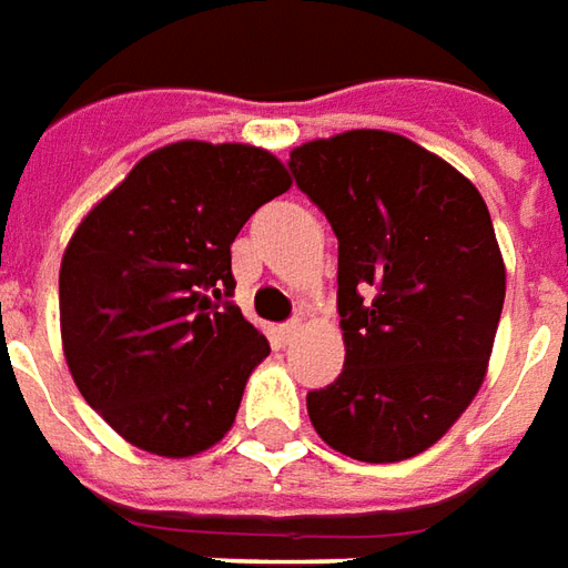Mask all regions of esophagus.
<instances>
[{"mask_svg": "<svg viewBox=\"0 0 568 568\" xmlns=\"http://www.w3.org/2000/svg\"><path fill=\"white\" fill-rule=\"evenodd\" d=\"M300 333H303V324H300V321H287V324H281V327H277L281 342H293Z\"/></svg>", "mask_w": 568, "mask_h": 568, "instance_id": "esophagus-1", "label": "esophagus"}]
</instances>
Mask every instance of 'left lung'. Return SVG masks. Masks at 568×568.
<instances>
[{
  "instance_id": "obj_1",
  "label": "left lung",
  "mask_w": 568,
  "mask_h": 568,
  "mask_svg": "<svg viewBox=\"0 0 568 568\" xmlns=\"http://www.w3.org/2000/svg\"><path fill=\"white\" fill-rule=\"evenodd\" d=\"M287 168L339 241L345 367L308 392V419L357 462L419 456L468 409L493 355L505 263L486 201L388 131L312 140Z\"/></svg>"
}]
</instances>
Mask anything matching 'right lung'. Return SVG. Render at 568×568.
Wrapping results in <instances>:
<instances>
[{
  "label": "right lung",
  "mask_w": 568,
  "mask_h": 568,
  "mask_svg": "<svg viewBox=\"0 0 568 568\" xmlns=\"http://www.w3.org/2000/svg\"><path fill=\"white\" fill-rule=\"evenodd\" d=\"M291 189L272 152L183 140L149 152L60 263V336L82 397L128 444L195 456L232 428L272 348L229 296L232 241Z\"/></svg>",
  "instance_id": "add662e5"
}]
</instances>
